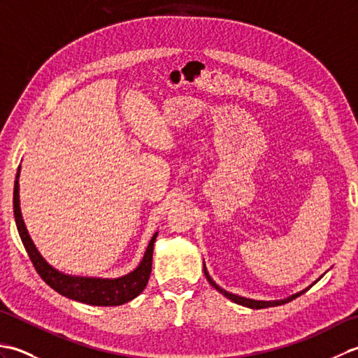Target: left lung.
<instances>
[{
	"label": "left lung",
	"instance_id": "1",
	"mask_svg": "<svg viewBox=\"0 0 358 358\" xmlns=\"http://www.w3.org/2000/svg\"><path fill=\"white\" fill-rule=\"evenodd\" d=\"M204 275H206V278H208V281L209 283L214 286L217 291L220 292V294H223L226 299H229V300H232L234 303H237V305H241V306H246V308H250V309H264V308H273V306H280V305H285V303H287V301H292L294 299H296V296H300L303 292H306L308 289L313 286L310 285L308 289H305V291H301V292H299V294H295V295H291L289 296V299H285V300H275V301H262V300H250V299H245V296H240V295H235V294H231V292H227V291H224V289H222L220 287L214 280L210 278V275L208 273V269H206V266H204Z\"/></svg>",
	"mask_w": 358,
	"mask_h": 358
}]
</instances>
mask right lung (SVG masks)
<instances>
[{
    "instance_id": "1",
    "label": "right lung",
    "mask_w": 358,
    "mask_h": 358,
    "mask_svg": "<svg viewBox=\"0 0 358 358\" xmlns=\"http://www.w3.org/2000/svg\"><path fill=\"white\" fill-rule=\"evenodd\" d=\"M20 167L17 173V180H15L13 187V215L15 222H17L18 234L21 237L22 245H24L30 262L35 266L38 272L45 283H48L53 291L62 294L67 299H72L75 301L86 303V305L92 306H120L124 303L134 300L136 295L143 292L146 287L148 280L150 277L152 271V254H154V243L157 238V234L149 241V246L146 249L141 263L138 268L127 273L124 277L120 278H89V277H72L66 275V273L53 269L52 266L44 260L41 254L38 252L32 238L29 237V232L26 229V224L22 222L21 209H20Z\"/></svg>"
}]
</instances>
